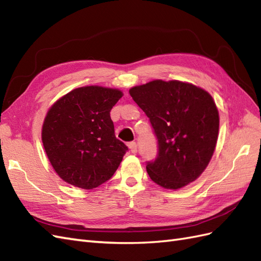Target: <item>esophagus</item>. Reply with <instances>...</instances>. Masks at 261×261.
Instances as JSON below:
<instances>
[{
	"mask_svg": "<svg viewBox=\"0 0 261 261\" xmlns=\"http://www.w3.org/2000/svg\"><path fill=\"white\" fill-rule=\"evenodd\" d=\"M128 148H129V150L132 151V153H136L137 152V145H136V143H134V142L129 143L128 144Z\"/></svg>",
	"mask_w": 261,
	"mask_h": 261,
	"instance_id": "34e87169",
	"label": "esophagus"
}]
</instances>
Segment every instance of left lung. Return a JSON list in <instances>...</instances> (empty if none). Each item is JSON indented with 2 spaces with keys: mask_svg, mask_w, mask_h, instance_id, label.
Listing matches in <instances>:
<instances>
[{
  "mask_svg": "<svg viewBox=\"0 0 261 261\" xmlns=\"http://www.w3.org/2000/svg\"><path fill=\"white\" fill-rule=\"evenodd\" d=\"M129 94L149 118L157 137V158L147 161L150 179L177 190L198 179L212 158L218 111L205 90L181 81L153 80Z\"/></svg>",
  "mask_w": 261,
  "mask_h": 261,
  "instance_id": "1",
  "label": "left lung"
}]
</instances>
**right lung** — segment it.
<instances>
[{"label": "right lung", "mask_w": 261, "mask_h": 261, "mask_svg": "<svg viewBox=\"0 0 261 261\" xmlns=\"http://www.w3.org/2000/svg\"><path fill=\"white\" fill-rule=\"evenodd\" d=\"M123 93L82 87L63 95L47 112L41 140L55 171L69 185L94 189L113 177L128 150L115 137L110 112Z\"/></svg>", "instance_id": "1"}]
</instances>
